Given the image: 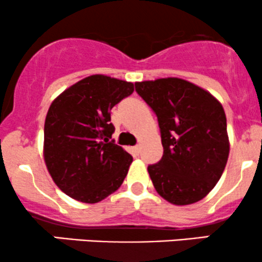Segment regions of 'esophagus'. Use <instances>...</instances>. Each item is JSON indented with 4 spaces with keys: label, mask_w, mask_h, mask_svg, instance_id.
I'll use <instances>...</instances> for the list:
<instances>
[{
    "label": "esophagus",
    "mask_w": 262,
    "mask_h": 262,
    "mask_svg": "<svg viewBox=\"0 0 262 262\" xmlns=\"http://www.w3.org/2000/svg\"><path fill=\"white\" fill-rule=\"evenodd\" d=\"M132 150H133V152H134V155H139L140 154V145H135V146H133V148H132Z\"/></svg>",
    "instance_id": "34e87169"
}]
</instances>
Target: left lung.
<instances>
[{"label": "left lung", "mask_w": 262, "mask_h": 262, "mask_svg": "<svg viewBox=\"0 0 262 262\" xmlns=\"http://www.w3.org/2000/svg\"><path fill=\"white\" fill-rule=\"evenodd\" d=\"M158 117L162 158L149 165L154 187L177 206L202 200L219 181L229 155L223 107L188 81L167 77L135 83Z\"/></svg>", "instance_id": "obj_1"}]
</instances>
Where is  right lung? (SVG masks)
<instances>
[{
	"instance_id": "right-lung-1",
	"label": "right lung",
	"mask_w": 262,
	"mask_h": 262,
	"mask_svg": "<svg viewBox=\"0 0 262 262\" xmlns=\"http://www.w3.org/2000/svg\"><path fill=\"white\" fill-rule=\"evenodd\" d=\"M133 91L132 82L92 75L52 103L44 124V159L69 197L100 202L124 181L133 158L112 139L111 110Z\"/></svg>"
}]
</instances>
